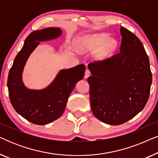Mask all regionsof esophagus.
Wrapping results in <instances>:
<instances>
[{
	"instance_id": "1",
	"label": "esophagus",
	"mask_w": 158,
	"mask_h": 158,
	"mask_svg": "<svg viewBox=\"0 0 158 158\" xmlns=\"http://www.w3.org/2000/svg\"><path fill=\"white\" fill-rule=\"evenodd\" d=\"M90 70H88V69H86V70L85 72V76H84V77H85V78H88V77L90 76Z\"/></svg>"
}]
</instances>
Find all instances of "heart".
<instances>
[{"label": "heart", "instance_id": "heart-1", "mask_svg": "<svg viewBox=\"0 0 158 158\" xmlns=\"http://www.w3.org/2000/svg\"><path fill=\"white\" fill-rule=\"evenodd\" d=\"M77 49L81 53L94 52L96 61H103L109 57L117 47V41L109 37L106 33H98L81 36L77 40Z\"/></svg>", "mask_w": 158, "mask_h": 158}]
</instances>
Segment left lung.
I'll return each instance as SVG.
<instances>
[{
  "mask_svg": "<svg viewBox=\"0 0 158 158\" xmlns=\"http://www.w3.org/2000/svg\"><path fill=\"white\" fill-rule=\"evenodd\" d=\"M120 52L88 64L90 106L94 115L110 125L124 124L145 106L152 84L150 61L141 41L121 27Z\"/></svg>",
  "mask_w": 158,
  "mask_h": 158,
  "instance_id": "8db88e82",
  "label": "left lung"
}]
</instances>
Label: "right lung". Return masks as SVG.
Listing matches in <instances>:
<instances>
[{"instance_id": "obj_1", "label": "right lung", "mask_w": 158, "mask_h": 158, "mask_svg": "<svg viewBox=\"0 0 158 158\" xmlns=\"http://www.w3.org/2000/svg\"><path fill=\"white\" fill-rule=\"evenodd\" d=\"M61 34L62 30L55 27L31 32L15 57L8 73L7 86L10 103L17 113L33 124L44 125L60 118L71 92L85 74V64H81L60 70L54 81L43 89H29L25 86L22 74L30 55L40 42L55 40Z\"/></svg>"}]
</instances>
